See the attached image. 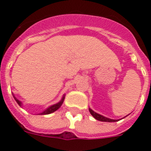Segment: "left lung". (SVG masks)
Returning <instances> with one entry per match:
<instances>
[{"label": "left lung", "mask_w": 151, "mask_h": 151, "mask_svg": "<svg viewBox=\"0 0 151 151\" xmlns=\"http://www.w3.org/2000/svg\"><path fill=\"white\" fill-rule=\"evenodd\" d=\"M89 111L91 113V114L94 117L96 120L100 121H104V122H116L117 121V120H113V119L107 118V117H105V116H102V115L97 114V113L94 112L93 111H92L91 108H89Z\"/></svg>", "instance_id": "left-lung-1"}]
</instances>
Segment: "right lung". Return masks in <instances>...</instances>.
Instances as JSON below:
<instances>
[{"label": "right lung", "instance_id": "right-lung-1", "mask_svg": "<svg viewBox=\"0 0 151 151\" xmlns=\"http://www.w3.org/2000/svg\"><path fill=\"white\" fill-rule=\"evenodd\" d=\"M13 96H14V95H13ZM14 97L15 101H17V103L18 104L20 105V106H21V104H22V103H21V101H18V100H17V98H16V97H14ZM64 98H65V97H64H64H62L61 101H60V102H58V104H55L51 105V106H50V107H48V108H47L46 110H45V111H43L42 113H40V115L49 114H51V113L54 112V111H56L57 110H58V109H59V108H60V106H61L62 104H63V102H64Z\"/></svg>", "mask_w": 151, "mask_h": 151}]
</instances>
